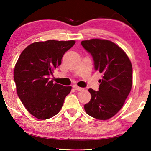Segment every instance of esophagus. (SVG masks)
<instances>
[{"label": "esophagus", "mask_w": 151, "mask_h": 151, "mask_svg": "<svg viewBox=\"0 0 151 151\" xmlns=\"http://www.w3.org/2000/svg\"><path fill=\"white\" fill-rule=\"evenodd\" d=\"M73 88L76 90H78V91H81V90H83V88H81V87H78V86H76V85H73Z\"/></svg>", "instance_id": "esophagus-1"}]
</instances>
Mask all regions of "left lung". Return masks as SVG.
Here are the masks:
<instances>
[{"label": "left lung", "instance_id": "obj_1", "mask_svg": "<svg viewBox=\"0 0 151 151\" xmlns=\"http://www.w3.org/2000/svg\"><path fill=\"white\" fill-rule=\"evenodd\" d=\"M81 45L92 56L95 70L102 73L98 91L88 90L92 98L84 109L94 118L108 119L121 109L131 91L132 65L123 49L111 41L92 39Z\"/></svg>", "mask_w": 151, "mask_h": 151}]
</instances>
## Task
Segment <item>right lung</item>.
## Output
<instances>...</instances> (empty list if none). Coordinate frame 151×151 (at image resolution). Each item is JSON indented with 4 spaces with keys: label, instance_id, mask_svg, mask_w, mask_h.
<instances>
[{
    "label": "right lung",
    "instance_id": "add662e5",
    "mask_svg": "<svg viewBox=\"0 0 151 151\" xmlns=\"http://www.w3.org/2000/svg\"><path fill=\"white\" fill-rule=\"evenodd\" d=\"M75 43L74 40L35 42L19 57L14 72L16 91L24 107L36 118L47 119L57 115L70 93L72 87L54 84L49 75Z\"/></svg>",
    "mask_w": 151,
    "mask_h": 151
}]
</instances>
